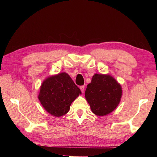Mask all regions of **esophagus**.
Segmentation results:
<instances>
[{
    "label": "esophagus",
    "mask_w": 157,
    "mask_h": 157,
    "mask_svg": "<svg viewBox=\"0 0 157 157\" xmlns=\"http://www.w3.org/2000/svg\"><path fill=\"white\" fill-rule=\"evenodd\" d=\"M80 90H81L82 93H84V86H80Z\"/></svg>",
    "instance_id": "esophagus-1"
}]
</instances>
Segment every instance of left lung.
<instances>
[{
    "label": "left lung",
    "instance_id": "obj_1",
    "mask_svg": "<svg viewBox=\"0 0 157 157\" xmlns=\"http://www.w3.org/2000/svg\"><path fill=\"white\" fill-rule=\"evenodd\" d=\"M122 88L110 75L95 74L87 85L85 98L92 111L98 116H104L114 111L121 101Z\"/></svg>",
    "mask_w": 157,
    "mask_h": 157
}]
</instances>
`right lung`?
<instances>
[{"label":"right lung","mask_w":157,"mask_h":157,"mask_svg":"<svg viewBox=\"0 0 157 157\" xmlns=\"http://www.w3.org/2000/svg\"><path fill=\"white\" fill-rule=\"evenodd\" d=\"M80 94V90L69 75L61 73L44 80L39 99L47 112L59 117L69 111L71 104Z\"/></svg>","instance_id":"right-lung-1"}]
</instances>
